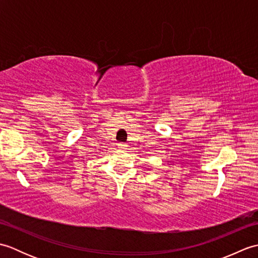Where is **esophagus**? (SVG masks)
<instances>
[{"label":"esophagus","mask_w":258,"mask_h":258,"mask_svg":"<svg viewBox=\"0 0 258 258\" xmlns=\"http://www.w3.org/2000/svg\"><path fill=\"white\" fill-rule=\"evenodd\" d=\"M126 147H127V145H126L125 143H118V149H120V150H125Z\"/></svg>","instance_id":"1"}]
</instances>
